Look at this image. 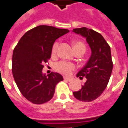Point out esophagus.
<instances>
[{
    "label": "esophagus",
    "instance_id": "34e87169",
    "mask_svg": "<svg viewBox=\"0 0 128 128\" xmlns=\"http://www.w3.org/2000/svg\"><path fill=\"white\" fill-rule=\"evenodd\" d=\"M64 79L66 80H68V81H71V80H72V78L70 77H64Z\"/></svg>",
    "mask_w": 128,
    "mask_h": 128
}]
</instances>
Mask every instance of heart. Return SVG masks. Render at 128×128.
<instances>
[{
  "label": "heart",
  "mask_w": 128,
  "mask_h": 128,
  "mask_svg": "<svg viewBox=\"0 0 128 128\" xmlns=\"http://www.w3.org/2000/svg\"><path fill=\"white\" fill-rule=\"evenodd\" d=\"M58 42H55L52 48V52L54 54L58 48ZM77 48H81V49L85 50V46L82 42H76L74 43V49ZM74 65L72 63H68L66 62H58L55 65L56 70L58 72L63 74L64 75H70L72 73V71L74 69Z\"/></svg>",
  "instance_id": "b5f03b06"
}]
</instances>
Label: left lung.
Segmentation results:
<instances>
[{"label": "left lung", "mask_w": 128, "mask_h": 128, "mask_svg": "<svg viewBox=\"0 0 128 128\" xmlns=\"http://www.w3.org/2000/svg\"><path fill=\"white\" fill-rule=\"evenodd\" d=\"M73 32L84 37L91 49V55L85 66L77 73L80 79L86 80L82 88L74 92V97L80 101L92 102L106 89L112 70L110 46L102 35L86 27L74 28Z\"/></svg>", "instance_id": "left-lung-1"}]
</instances>
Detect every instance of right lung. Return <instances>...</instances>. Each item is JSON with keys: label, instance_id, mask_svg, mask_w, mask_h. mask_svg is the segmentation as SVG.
I'll return each instance as SVG.
<instances>
[{"label": "right lung", "instance_id": "obj_1", "mask_svg": "<svg viewBox=\"0 0 128 128\" xmlns=\"http://www.w3.org/2000/svg\"><path fill=\"white\" fill-rule=\"evenodd\" d=\"M69 30L40 25L22 36L13 52L12 74L22 95L34 104H42L51 100L56 85L63 80L56 72L43 74L44 64L51 58L56 39Z\"/></svg>", "mask_w": 128, "mask_h": 128}]
</instances>
